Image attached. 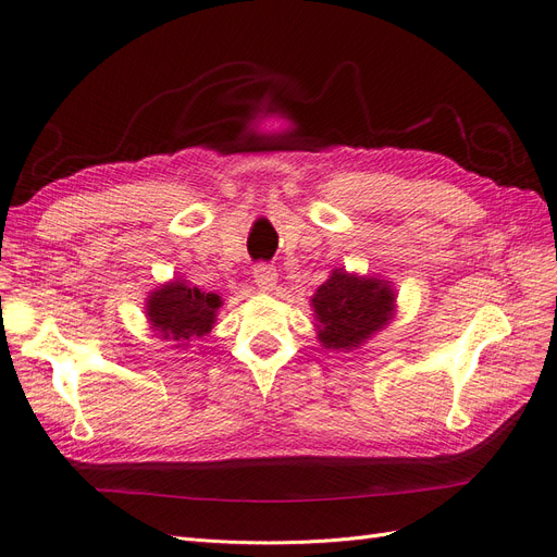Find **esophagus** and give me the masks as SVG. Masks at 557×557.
Segmentation results:
<instances>
[{"instance_id":"34e87169","label":"esophagus","mask_w":557,"mask_h":557,"mask_svg":"<svg viewBox=\"0 0 557 557\" xmlns=\"http://www.w3.org/2000/svg\"><path fill=\"white\" fill-rule=\"evenodd\" d=\"M276 269L272 264H256L252 267V278H256V285L260 290H272L276 283Z\"/></svg>"}]
</instances>
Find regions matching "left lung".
<instances>
[{"label":"left lung","mask_w":557,"mask_h":557,"mask_svg":"<svg viewBox=\"0 0 557 557\" xmlns=\"http://www.w3.org/2000/svg\"><path fill=\"white\" fill-rule=\"evenodd\" d=\"M311 305L318 318V339L325 348H358L393 315L395 293L379 278L350 276L342 269L315 290Z\"/></svg>","instance_id":"8db88e82"}]
</instances>
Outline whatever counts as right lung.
Here are the masks:
<instances>
[{
  "label": "right lung",
  "mask_w": 557,
  "mask_h": 557,
  "mask_svg": "<svg viewBox=\"0 0 557 557\" xmlns=\"http://www.w3.org/2000/svg\"><path fill=\"white\" fill-rule=\"evenodd\" d=\"M221 305L223 301L215 293H205L195 285L174 281L150 295L146 313L160 339L185 346L211 332Z\"/></svg>",
  "instance_id": "right-lung-1"
}]
</instances>
